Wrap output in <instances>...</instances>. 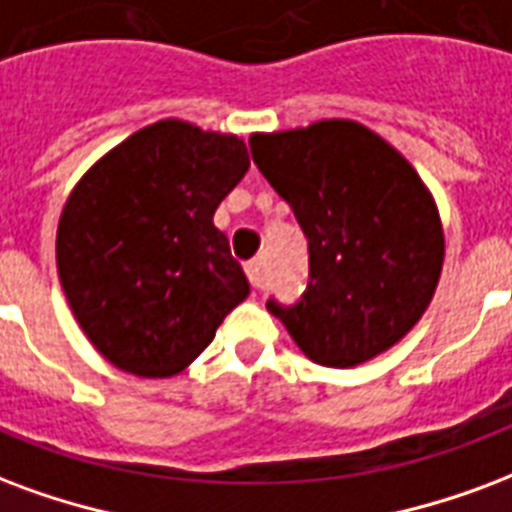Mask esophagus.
<instances>
[{
  "label": "esophagus",
  "mask_w": 512,
  "mask_h": 512,
  "mask_svg": "<svg viewBox=\"0 0 512 512\" xmlns=\"http://www.w3.org/2000/svg\"><path fill=\"white\" fill-rule=\"evenodd\" d=\"M246 276H249V282L257 290H263L268 285V271H266V260L263 257H255V260H249L246 263Z\"/></svg>",
  "instance_id": "34e87169"
}]
</instances>
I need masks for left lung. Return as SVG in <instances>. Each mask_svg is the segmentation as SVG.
Returning a JSON list of instances; mask_svg holds the SVG:
<instances>
[{
  "label": "left lung",
  "mask_w": 512,
  "mask_h": 512,
  "mask_svg": "<svg viewBox=\"0 0 512 512\" xmlns=\"http://www.w3.org/2000/svg\"><path fill=\"white\" fill-rule=\"evenodd\" d=\"M249 149L309 241L301 301H268L306 358L350 369L404 339L445 257L439 211L415 168L350 119L257 132Z\"/></svg>",
  "instance_id": "left-lung-1"
}]
</instances>
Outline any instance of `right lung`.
I'll list each match as a JSON object with an SVG mask.
<instances>
[{
    "mask_svg": "<svg viewBox=\"0 0 512 512\" xmlns=\"http://www.w3.org/2000/svg\"><path fill=\"white\" fill-rule=\"evenodd\" d=\"M246 170L241 138L165 119L75 184L56 230L59 282L83 333L116 369L179 374L249 295L214 225Z\"/></svg>",
    "mask_w": 512,
    "mask_h": 512,
    "instance_id": "right-lung-1",
    "label": "right lung"
}]
</instances>
